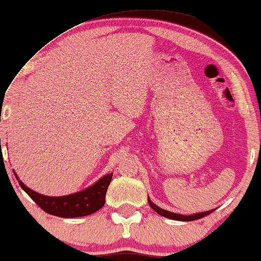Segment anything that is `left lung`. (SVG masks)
Segmentation results:
<instances>
[{
    "mask_svg": "<svg viewBox=\"0 0 261 261\" xmlns=\"http://www.w3.org/2000/svg\"><path fill=\"white\" fill-rule=\"evenodd\" d=\"M148 201H149L150 206H151V209L155 210L159 215L167 217V219H171V220H177V221H194V220H198V219H201V217L207 216L209 214H211L214 211V210L204 211V213H198V214H194V215H180V214H174V213H171V211L161 209V207H159L158 205H155L154 203H152L149 198H148Z\"/></svg>",
    "mask_w": 261,
    "mask_h": 261,
    "instance_id": "1",
    "label": "left lung"
}]
</instances>
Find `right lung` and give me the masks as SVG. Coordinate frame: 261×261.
<instances>
[{
  "label": "right lung",
  "instance_id": "add662e5",
  "mask_svg": "<svg viewBox=\"0 0 261 261\" xmlns=\"http://www.w3.org/2000/svg\"><path fill=\"white\" fill-rule=\"evenodd\" d=\"M15 177L23 191L47 214L60 217H81L96 213L105 205L107 187L111 183L112 173L101 177L96 183L84 191L64 197H47V195L39 194L28 188L19 180L17 174Z\"/></svg>",
  "mask_w": 261,
  "mask_h": 261
}]
</instances>
